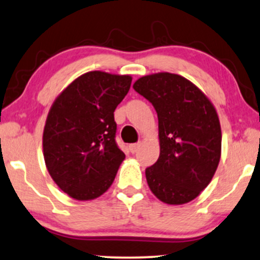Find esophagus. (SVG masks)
<instances>
[{"label":"esophagus","mask_w":260,"mask_h":260,"mask_svg":"<svg viewBox=\"0 0 260 260\" xmlns=\"http://www.w3.org/2000/svg\"><path fill=\"white\" fill-rule=\"evenodd\" d=\"M140 148V143H131V145L129 146V149L131 153H136L137 151H139Z\"/></svg>","instance_id":"obj_1"}]
</instances>
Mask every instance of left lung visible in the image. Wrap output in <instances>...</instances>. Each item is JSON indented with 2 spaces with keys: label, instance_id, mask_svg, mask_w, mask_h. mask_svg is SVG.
Masks as SVG:
<instances>
[{
  "label": "left lung",
  "instance_id": "8db88e82",
  "mask_svg": "<svg viewBox=\"0 0 260 260\" xmlns=\"http://www.w3.org/2000/svg\"><path fill=\"white\" fill-rule=\"evenodd\" d=\"M134 88L158 115L160 153L146 169L149 188L167 204L190 202L209 185L220 160L218 113L196 85L178 74L142 76Z\"/></svg>",
  "mask_w": 260,
  "mask_h": 260
}]
</instances>
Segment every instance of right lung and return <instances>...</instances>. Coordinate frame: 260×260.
Returning <instances> with one entry per match:
<instances>
[{
    "label": "right lung",
    "instance_id": "add662e5",
    "mask_svg": "<svg viewBox=\"0 0 260 260\" xmlns=\"http://www.w3.org/2000/svg\"><path fill=\"white\" fill-rule=\"evenodd\" d=\"M130 75L88 72L57 97L46 119V167L74 200L100 197L111 187L125 154L115 142L114 111L131 85Z\"/></svg>",
    "mask_w": 260,
    "mask_h": 260
}]
</instances>
